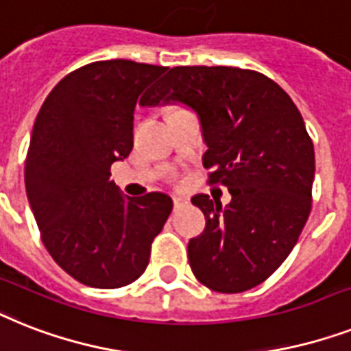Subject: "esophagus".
Masks as SVG:
<instances>
[{
  "label": "esophagus",
  "instance_id": "1",
  "mask_svg": "<svg viewBox=\"0 0 351 351\" xmlns=\"http://www.w3.org/2000/svg\"><path fill=\"white\" fill-rule=\"evenodd\" d=\"M173 205H175V210H180V209H184V207H187V205H189V200H185V198L176 196V198H173Z\"/></svg>",
  "mask_w": 351,
  "mask_h": 351
}]
</instances>
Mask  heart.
Here are the masks:
<instances>
[{
    "mask_svg": "<svg viewBox=\"0 0 351 351\" xmlns=\"http://www.w3.org/2000/svg\"><path fill=\"white\" fill-rule=\"evenodd\" d=\"M169 178H173V175H171V176H169Z\"/></svg>",
    "mask_w": 351,
    "mask_h": 351,
    "instance_id": "b5f03b06",
    "label": "heart"
}]
</instances>
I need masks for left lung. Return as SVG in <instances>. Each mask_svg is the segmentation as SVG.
Instances as JSON below:
<instances>
[{"label": "left lung", "mask_w": 351, "mask_h": 351, "mask_svg": "<svg viewBox=\"0 0 351 351\" xmlns=\"http://www.w3.org/2000/svg\"><path fill=\"white\" fill-rule=\"evenodd\" d=\"M178 101L198 113L209 184L232 200L196 195L205 229L189 240L193 274L238 294L270 278L298 243L312 209L314 144L289 93L263 73L232 66H175L142 106Z\"/></svg>", "instance_id": "1"}]
</instances>
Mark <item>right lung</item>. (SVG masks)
Instances as JSON below:
<instances>
[{
  "label": "right lung",
  "mask_w": 351,
  "mask_h": 351,
  "mask_svg": "<svg viewBox=\"0 0 351 351\" xmlns=\"http://www.w3.org/2000/svg\"><path fill=\"white\" fill-rule=\"evenodd\" d=\"M166 70L128 59L90 62L57 82L36 117L28 202L53 261L82 285L136 281L171 215L167 195L124 198L110 180L111 164L133 147L136 99Z\"/></svg>",
  "instance_id": "add662e5"
}]
</instances>
